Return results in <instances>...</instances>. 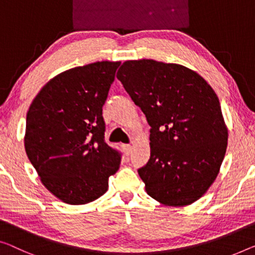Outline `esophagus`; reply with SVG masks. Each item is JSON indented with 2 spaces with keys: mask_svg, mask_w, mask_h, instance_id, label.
Here are the masks:
<instances>
[{
  "mask_svg": "<svg viewBox=\"0 0 255 255\" xmlns=\"http://www.w3.org/2000/svg\"><path fill=\"white\" fill-rule=\"evenodd\" d=\"M123 150L125 151V153H126L127 155H129V154L131 153L132 146L129 145V144H124V145H123Z\"/></svg>",
  "mask_w": 255,
  "mask_h": 255,
  "instance_id": "obj_1",
  "label": "esophagus"
}]
</instances>
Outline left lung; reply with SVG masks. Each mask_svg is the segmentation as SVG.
<instances>
[{
	"label": "left lung",
	"mask_w": 255,
	"mask_h": 255,
	"mask_svg": "<svg viewBox=\"0 0 255 255\" xmlns=\"http://www.w3.org/2000/svg\"><path fill=\"white\" fill-rule=\"evenodd\" d=\"M150 129V159L138 169L147 195L165 206L198 200L220 172L228 128L215 91L180 64L127 60L117 73Z\"/></svg>",
	"instance_id": "left-lung-1"
}]
</instances>
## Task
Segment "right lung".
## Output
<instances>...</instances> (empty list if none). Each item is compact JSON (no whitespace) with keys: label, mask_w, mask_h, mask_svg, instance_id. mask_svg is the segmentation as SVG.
I'll return each instance as SVG.
<instances>
[{"label":"right lung","mask_w":255,"mask_h":255,"mask_svg":"<svg viewBox=\"0 0 255 255\" xmlns=\"http://www.w3.org/2000/svg\"><path fill=\"white\" fill-rule=\"evenodd\" d=\"M120 64L105 60L64 71L29 106L26 154L44 187L66 204L100 198L120 167V153L104 140L102 116Z\"/></svg>","instance_id":"right-lung-1"}]
</instances>
